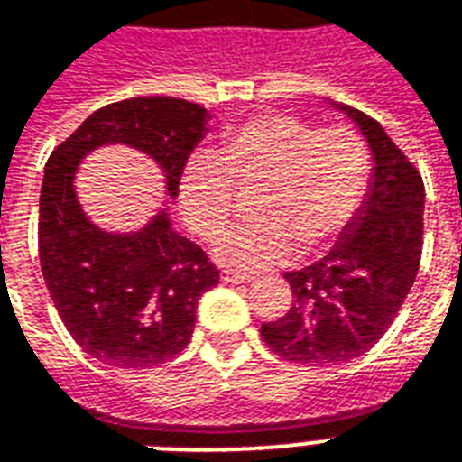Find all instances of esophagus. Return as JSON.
Segmentation results:
<instances>
[{"instance_id": "obj_1", "label": "esophagus", "mask_w": 462, "mask_h": 462, "mask_svg": "<svg viewBox=\"0 0 462 462\" xmlns=\"http://www.w3.org/2000/svg\"><path fill=\"white\" fill-rule=\"evenodd\" d=\"M225 283H249L252 276H246V273H237V271H223V276H220Z\"/></svg>"}]
</instances>
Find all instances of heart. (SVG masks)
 Wrapping results in <instances>:
<instances>
[{
	"label": "heart",
	"mask_w": 462,
	"mask_h": 462,
	"mask_svg": "<svg viewBox=\"0 0 462 462\" xmlns=\"http://www.w3.org/2000/svg\"><path fill=\"white\" fill-rule=\"evenodd\" d=\"M235 181L263 189L259 220L232 227L213 256L239 271H263L339 242L364 208L371 154L356 130L319 128L291 114H263L225 128L217 154L186 164L179 199L196 235L213 239L235 216Z\"/></svg>",
	"instance_id": "heart-1"
}]
</instances>
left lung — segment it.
Returning a JSON list of instances; mask_svg holds the SVG:
<instances>
[{
	"mask_svg": "<svg viewBox=\"0 0 462 462\" xmlns=\"http://www.w3.org/2000/svg\"><path fill=\"white\" fill-rule=\"evenodd\" d=\"M375 160L356 223L322 259L288 271L293 305L262 325L266 346L302 365L346 364L383 339L417 278L424 246V181L375 118L341 106Z\"/></svg>",
	"mask_w": 462,
	"mask_h": 462,
	"instance_id": "1",
	"label": "left lung"
}]
</instances>
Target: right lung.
I'll use <instances>...</instances> for the list:
<instances>
[{"label": "right lung", "instance_id": "right-lung-1", "mask_svg": "<svg viewBox=\"0 0 462 462\" xmlns=\"http://www.w3.org/2000/svg\"><path fill=\"white\" fill-rule=\"evenodd\" d=\"M206 108L186 98L137 97L98 108L52 150L38 213L45 286L67 332L108 365L150 368L191 341L200 295L220 271L199 245L171 230L162 210L140 232L94 227L77 203V164L108 143L150 154L176 196L186 160L206 135Z\"/></svg>", "mask_w": 462, "mask_h": 462}]
</instances>
